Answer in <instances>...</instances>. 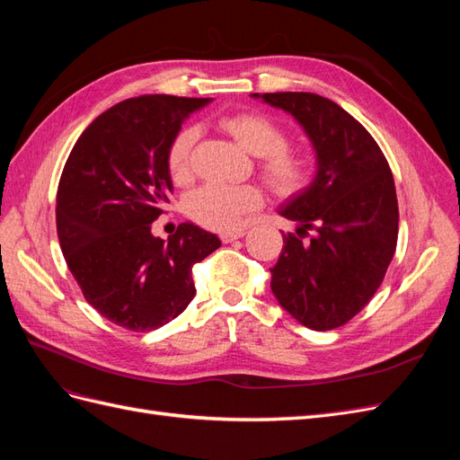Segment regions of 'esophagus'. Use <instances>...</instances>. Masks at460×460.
Segmentation results:
<instances>
[{
  "instance_id": "esophagus-1",
  "label": "esophagus",
  "mask_w": 460,
  "mask_h": 460,
  "mask_svg": "<svg viewBox=\"0 0 460 460\" xmlns=\"http://www.w3.org/2000/svg\"><path fill=\"white\" fill-rule=\"evenodd\" d=\"M243 230H235V232H222L220 234V240L225 242V243H232V242H235V240H240V238H243Z\"/></svg>"
}]
</instances>
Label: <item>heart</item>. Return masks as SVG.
Returning a JSON list of instances; mask_svg holds the SVG:
<instances>
[{"mask_svg":"<svg viewBox=\"0 0 460 460\" xmlns=\"http://www.w3.org/2000/svg\"><path fill=\"white\" fill-rule=\"evenodd\" d=\"M235 142L259 159L264 182L278 196H296L311 182V161L303 153L288 149V134L282 127L259 113H238L220 120ZM196 128L180 130L166 153V169L172 182L182 186L191 178V149ZM188 213L201 226L211 230L240 228L262 205V193L255 186L207 184L188 198Z\"/></svg>","mask_w":460,"mask_h":460,"instance_id":"b5f03b06","label":"heart"}]
</instances>
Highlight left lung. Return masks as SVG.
I'll use <instances>...</instances> for the list:
<instances>
[{"instance_id":"1","label":"left lung","mask_w":460,"mask_h":460,"mask_svg":"<svg viewBox=\"0 0 460 460\" xmlns=\"http://www.w3.org/2000/svg\"><path fill=\"white\" fill-rule=\"evenodd\" d=\"M252 97L294 117L316 155L313 182L280 208L299 226L284 235L270 269L272 294L303 326L338 328L372 299L394 259V174L368 130L338 103L309 92Z\"/></svg>"}]
</instances>
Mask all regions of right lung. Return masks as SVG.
<instances>
[{"instance_id": "1", "label": "right lung", "mask_w": 460, "mask_h": 460, "mask_svg": "<svg viewBox=\"0 0 460 460\" xmlns=\"http://www.w3.org/2000/svg\"><path fill=\"white\" fill-rule=\"evenodd\" d=\"M211 102L124 100L82 132L66 159L55 208L61 252L86 301L117 326L171 323L196 296L191 267L220 247L191 222L166 242L151 234L172 191L166 153L184 120Z\"/></svg>"}]
</instances>
